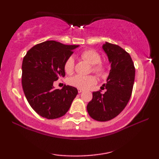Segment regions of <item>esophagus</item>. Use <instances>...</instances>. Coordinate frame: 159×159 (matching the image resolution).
<instances>
[{
	"instance_id": "1",
	"label": "esophagus",
	"mask_w": 159,
	"mask_h": 159,
	"mask_svg": "<svg viewBox=\"0 0 159 159\" xmlns=\"http://www.w3.org/2000/svg\"><path fill=\"white\" fill-rule=\"evenodd\" d=\"M82 91H83V90H82V89H78V93H82Z\"/></svg>"
}]
</instances>
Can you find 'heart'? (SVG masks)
<instances>
[{"mask_svg": "<svg viewBox=\"0 0 159 159\" xmlns=\"http://www.w3.org/2000/svg\"><path fill=\"white\" fill-rule=\"evenodd\" d=\"M82 58L86 60L89 64L93 65V71L100 76H103L106 72V66L101 61V56L94 50H87L82 53ZM75 68V60L72 56L69 57L64 63V70L66 73H72ZM97 80L94 76L75 75L70 78L69 84L79 89H88L96 83Z\"/></svg>", "mask_w": 159, "mask_h": 159, "instance_id": "obj_1", "label": "heart"}]
</instances>
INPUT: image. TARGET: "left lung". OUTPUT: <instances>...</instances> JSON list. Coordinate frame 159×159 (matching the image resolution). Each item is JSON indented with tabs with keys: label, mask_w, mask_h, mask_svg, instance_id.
Wrapping results in <instances>:
<instances>
[{
	"label": "left lung",
	"mask_w": 159,
	"mask_h": 159,
	"mask_svg": "<svg viewBox=\"0 0 159 159\" xmlns=\"http://www.w3.org/2000/svg\"><path fill=\"white\" fill-rule=\"evenodd\" d=\"M102 48L111 64L107 82L101 88L106 91L104 94L100 91L93 92V99L87 106V110L91 118L106 121L118 116L129 102L135 69L129 54L120 46L106 42Z\"/></svg>",
	"instance_id": "obj_1"
}]
</instances>
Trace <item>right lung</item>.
Returning <instances> with one entry per match:
<instances>
[{"label":"right lung","mask_w":159,"mask_h":159,"mask_svg":"<svg viewBox=\"0 0 159 159\" xmlns=\"http://www.w3.org/2000/svg\"><path fill=\"white\" fill-rule=\"evenodd\" d=\"M80 45L48 40L34 45L23 58L21 84L26 98L40 116L57 119L68 111L77 89L64 85L55 89L53 82L64 77V63Z\"/></svg>","instance_id":"add662e5"}]
</instances>
